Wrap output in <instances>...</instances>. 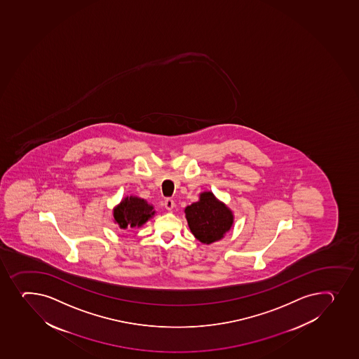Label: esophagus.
I'll return each mask as SVG.
<instances>
[{
	"mask_svg": "<svg viewBox=\"0 0 359 359\" xmlns=\"http://www.w3.org/2000/svg\"><path fill=\"white\" fill-rule=\"evenodd\" d=\"M163 205H165V208H166L167 211H172V210L174 208V206H175V203H174L173 199H170V198L165 200Z\"/></svg>",
	"mask_w": 359,
	"mask_h": 359,
	"instance_id": "1",
	"label": "esophagus"
}]
</instances>
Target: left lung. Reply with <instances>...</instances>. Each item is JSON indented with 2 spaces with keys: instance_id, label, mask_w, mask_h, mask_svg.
<instances>
[{
  "instance_id": "8db88e82",
  "label": "left lung",
  "mask_w": 359,
  "mask_h": 359,
  "mask_svg": "<svg viewBox=\"0 0 359 359\" xmlns=\"http://www.w3.org/2000/svg\"><path fill=\"white\" fill-rule=\"evenodd\" d=\"M186 219L193 236L203 244L220 241L233 225V213L212 192H203L199 201L185 208Z\"/></svg>"
}]
</instances>
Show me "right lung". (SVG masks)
I'll use <instances>...</instances> for the list:
<instances>
[{
	"instance_id": "obj_1",
	"label": "right lung",
	"mask_w": 359,
	"mask_h": 359,
	"mask_svg": "<svg viewBox=\"0 0 359 359\" xmlns=\"http://www.w3.org/2000/svg\"><path fill=\"white\" fill-rule=\"evenodd\" d=\"M154 215L156 211L153 210V206L137 196L123 198L113 211L114 222L122 229L141 227Z\"/></svg>"
}]
</instances>
